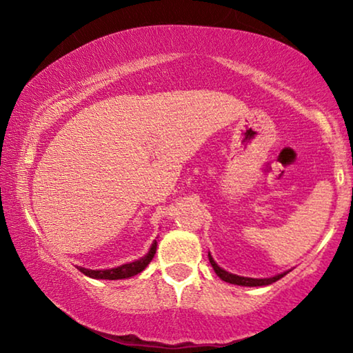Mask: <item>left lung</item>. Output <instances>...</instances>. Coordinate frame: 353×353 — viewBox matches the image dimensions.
Segmentation results:
<instances>
[{"instance_id": "8db88e82", "label": "left lung", "mask_w": 353, "mask_h": 353, "mask_svg": "<svg viewBox=\"0 0 353 353\" xmlns=\"http://www.w3.org/2000/svg\"><path fill=\"white\" fill-rule=\"evenodd\" d=\"M209 260H210V265L214 267L215 273L219 274V276L223 279L226 283H231V284H238V286H268V284H272L274 281H278V279H281L284 274L286 273H281V274H276V276L273 278H263V279H257V278H244V276H238V274H233V273H228L225 272L223 268H220L219 265L214 262V259H212V255L209 254Z\"/></svg>"}]
</instances>
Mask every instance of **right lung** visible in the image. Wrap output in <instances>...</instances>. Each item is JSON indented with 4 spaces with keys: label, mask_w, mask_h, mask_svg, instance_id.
Segmentation results:
<instances>
[{
    "label": "right lung",
    "mask_w": 353,
    "mask_h": 353,
    "mask_svg": "<svg viewBox=\"0 0 353 353\" xmlns=\"http://www.w3.org/2000/svg\"><path fill=\"white\" fill-rule=\"evenodd\" d=\"M156 249H157V243L154 241L151 249H149V252L144 255V257L137 260V262L120 265V267H117V268H110V270L79 268V270L83 274H86V276L94 278V279H123V278H130V276H134V274L141 273L143 270L148 267V263L151 262L154 254H156Z\"/></svg>",
    "instance_id": "right-lung-1"
}]
</instances>
